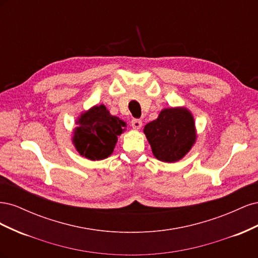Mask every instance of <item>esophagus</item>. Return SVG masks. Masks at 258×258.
Masks as SVG:
<instances>
[{
	"instance_id": "1",
	"label": "esophagus",
	"mask_w": 258,
	"mask_h": 258,
	"mask_svg": "<svg viewBox=\"0 0 258 258\" xmlns=\"http://www.w3.org/2000/svg\"><path fill=\"white\" fill-rule=\"evenodd\" d=\"M131 126H132V128L136 129V130L141 129V127H142V120H140V119H132V120H131Z\"/></svg>"
}]
</instances>
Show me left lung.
Instances as JSON below:
<instances>
[{"instance_id":"left-lung-1","label":"left lung","mask_w":258,"mask_h":258,"mask_svg":"<svg viewBox=\"0 0 258 258\" xmlns=\"http://www.w3.org/2000/svg\"><path fill=\"white\" fill-rule=\"evenodd\" d=\"M143 131L154 156L163 162L181 160L197 139L192 114L179 106L163 108L157 119L145 124Z\"/></svg>"}]
</instances>
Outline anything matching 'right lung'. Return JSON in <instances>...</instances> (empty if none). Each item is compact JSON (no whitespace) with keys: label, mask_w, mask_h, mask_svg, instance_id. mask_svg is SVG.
<instances>
[{"label":"right lung","mask_w":258,"mask_h":258,"mask_svg":"<svg viewBox=\"0 0 258 258\" xmlns=\"http://www.w3.org/2000/svg\"><path fill=\"white\" fill-rule=\"evenodd\" d=\"M72 142L83 157L102 160L111 156L117 137L126 130L127 123L111 115L105 105H95L77 118Z\"/></svg>","instance_id":"add662e5"}]
</instances>
